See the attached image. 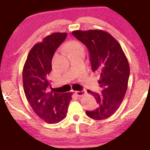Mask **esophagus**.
Listing matches in <instances>:
<instances>
[{"instance_id":"esophagus-1","label":"esophagus","mask_w":150,"mask_h":150,"mask_svg":"<svg viewBox=\"0 0 150 150\" xmlns=\"http://www.w3.org/2000/svg\"><path fill=\"white\" fill-rule=\"evenodd\" d=\"M75 93L77 95L79 96V97H81V96L84 95H86V91H75Z\"/></svg>"}]
</instances>
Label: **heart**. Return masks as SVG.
Listing matches in <instances>:
<instances>
[{
	"label": "heart",
	"instance_id": "heart-1",
	"mask_svg": "<svg viewBox=\"0 0 150 150\" xmlns=\"http://www.w3.org/2000/svg\"><path fill=\"white\" fill-rule=\"evenodd\" d=\"M64 49L67 52L68 54L75 53L80 50H83V47L79 42L77 40H72L68 42L64 45Z\"/></svg>",
	"mask_w": 150,
	"mask_h": 150
}]
</instances>
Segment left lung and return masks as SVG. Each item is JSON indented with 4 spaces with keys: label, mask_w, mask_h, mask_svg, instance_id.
<instances>
[{
    "label": "left lung",
    "mask_w": 150,
    "mask_h": 150,
    "mask_svg": "<svg viewBox=\"0 0 150 150\" xmlns=\"http://www.w3.org/2000/svg\"><path fill=\"white\" fill-rule=\"evenodd\" d=\"M72 34L88 48L92 70L100 75L101 93L88 90L95 97L98 108L86 113L95 120L108 118L120 106L126 93L129 75L127 57L117 40L106 31L77 30Z\"/></svg>",
    "instance_id": "1"
}]
</instances>
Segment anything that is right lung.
I'll list each match as a JSON object with an SVG mask.
<instances>
[{
	"mask_svg": "<svg viewBox=\"0 0 150 150\" xmlns=\"http://www.w3.org/2000/svg\"><path fill=\"white\" fill-rule=\"evenodd\" d=\"M67 36V33H53L35 44L29 51L23 67L26 98L34 112L48 123H57L67 117L72 99V93H56L50 91L48 80L55 50Z\"/></svg>",
	"mask_w": 150,
	"mask_h": 150,
	"instance_id": "right-lung-1",
	"label": "right lung"
}]
</instances>
